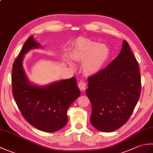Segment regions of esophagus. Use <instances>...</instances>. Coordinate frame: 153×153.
<instances>
[{
	"mask_svg": "<svg viewBox=\"0 0 153 153\" xmlns=\"http://www.w3.org/2000/svg\"><path fill=\"white\" fill-rule=\"evenodd\" d=\"M77 86H78L79 89L81 90V91H85V89H86V83L84 82V81H82L81 80L80 82L78 83V85H77Z\"/></svg>",
	"mask_w": 153,
	"mask_h": 153,
	"instance_id": "esophagus-1",
	"label": "esophagus"
}]
</instances>
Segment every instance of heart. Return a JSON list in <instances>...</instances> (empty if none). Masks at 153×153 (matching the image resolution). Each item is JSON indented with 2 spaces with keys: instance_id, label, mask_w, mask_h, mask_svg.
<instances>
[{
  "instance_id": "heart-1",
  "label": "heart",
  "mask_w": 153,
  "mask_h": 153,
  "mask_svg": "<svg viewBox=\"0 0 153 153\" xmlns=\"http://www.w3.org/2000/svg\"><path fill=\"white\" fill-rule=\"evenodd\" d=\"M110 51L103 43H97L89 39L79 37L74 41L70 51L71 60L82 62L83 72L87 75H93L102 69L108 59ZM70 66L72 63L68 60Z\"/></svg>"
}]
</instances>
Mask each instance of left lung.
<instances>
[{
    "label": "left lung",
    "instance_id": "left-lung-1",
    "mask_svg": "<svg viewBox=\"0 0 153 153\" xmlns=\"http://www.w3.org/2000/svg\"><path fill=\"white\" fill-rule=\"evenodd\" d=\"M138 62L123 41L118 56L88 77L86 95L92 106L91 122L98 130L111 132L128 122L141 94Z\"/></svg>",
    "mask_w": 153,
    "mask_h": 153
}]
</instances>
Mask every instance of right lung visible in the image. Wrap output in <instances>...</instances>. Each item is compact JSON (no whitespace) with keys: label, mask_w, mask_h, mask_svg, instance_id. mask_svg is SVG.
<instances>
[{"label":"right lung","mask_w":153,"mask_h":153,"mask_svg":"<svg viewBox=\"0 0 153 153\" xmlns=\"http://www.w3.org/2000/svg\"><path fill=\"white\" fill-rule=\"evenodd\" d=\"M40 45L28 38L12 66V87L19 110L27 122L41 131L54 132L68 122L67 110L80 95L76 79H62L45 87L30 84L22 67L24 55Z\"/></svg>","instance_id":"right-lung-1"}]
</instances>
